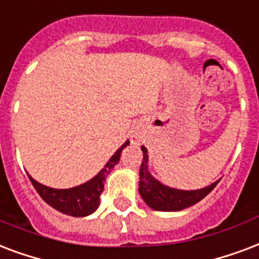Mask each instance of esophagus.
<instances>
[{
    "mask_svg": "<svg viewBox=\"0 0 259 259\" xmlns=\"http://www.w3.org/2000/svg\"><path fill=\"white\" fill-rule=\"evenodd\" d=\"M130 140H131L132 144H139L140 143V136L136 134V132H134L131 136H130Z\"/></svg>",
    "mask_w": 259,
    "mask_h": 259,
    "instance_id": "1",
    "label": "esophagus"
}]
</instances>
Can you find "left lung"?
<instances>
[{
	"label": "left lung",
	"instance_id": "8db88e82",
	"mask_svg": "<svg viewBox=\"0 0 259 259\" xmlns=\"http://www.w3.org/2000/svg\"><path fill=\"white\" fill-rule=\"evenodd\" d=\"M142 151H143V161L139 170V193L143 201L154 211L177 212L189 208L201 201L206 194L211 193L212 189L220 181L219 178L218 181L212 182L211 185L194 190H184L167 186L150 173L147 148L142 146Z\"/></svg>",
	"mask_w": 259,
	"mask_h": 259
}]
</instances>
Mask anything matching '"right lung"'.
I'll use <instances>...</instances> for the list:
<instances>
[{
  "instance_id": "right-lung-1",
  "label": "right lung",
  "mask_w": 259,
  "mask_h": 259,
  "mask_svg": "<svg viewBox=\"0 0 259 259\" xmlns=\"http://www.w3.org/2000/svg\"><path fill=\"white\" fill-rule=\"evenodd\" d=\"M127 146H130V140H125L116 150L105 166L93 178H90L89 181L78 186L67 188V189H57V188H50V186L40 184L33 180L29 174L28 177L40 197L43 198L48 205L53 206L54 209L65 215L73 216V218H85L97 211V208L100 206V196L104 190V181L108 174L111 173L112 169L119 163L120 155Z\"/></svg>"
}]
</instances>
